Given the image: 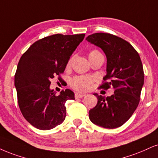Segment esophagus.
<instances>
[{
  "label": "esophagus",
  "mask_w": 158,
  "mask_h": 158,
  "mask_svg": "<svg viewBox=\"0 0 158 158\" xmlns=\"http://www.w3.org/2000/svg\"><path fill=\"white\" fill-rule=\"evenodd\" d=\"M85 94H80V93H76L75 94V98H82V97H85Z\"/></svg>",
  "instance_id": "obj_1"
}]
</instances>
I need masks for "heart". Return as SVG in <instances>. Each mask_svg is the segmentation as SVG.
Here are the masks:
<instances>
[{
    "label": "heart",
    "mask_w": 158,
    "mask_h": 158,
    "mask_svg": "<svg viewBox=\"0 0 158 158\" xmlns=\"http://www.w3.org/2000/svg\"><path fill=\"white\" fill-rule=\"evenodd\" d=\"M102 55L100 53V51L97 50H93L90 51L89 53V58L91 57V56H99ZM70 63H71V59L69 60V62H68V65H69ZM91 81V77H81V76H79V77H76L75 78H73L71 81V85L73 86L75 90L80 91H86L87 89L89 88V85H90Z\"/></svg>",
    "instance_id": "b5f03b06"
}]
</instances>
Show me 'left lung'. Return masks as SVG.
Segmentation results:
<instances>
[{
	"instance_id": "8db88e82",
	"label": "left lung",
	"mask_w": 158,
	"mask_h": 158,
	"mask_svg": "<svg viewBox=\"0 0 158 158\" xmlns=\"http://www.w3.org/2000/svg\"><path fill=\"white\" fill-rule=\"evenodd\" d=\"M85 40L101 48L106 56V75L103 80L108 82L100 88L114 89L110 97L94 94L98 101L89 110V119L102 127L117 128L131 117L139 106L144 82L141 60L129 42L114 35L96 33Z\"/></svg>"
}]
</instances>
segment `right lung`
Wrapping results in <instances>:
<instances>
[{
  "label": "right lung",
  "instance_id": "add662e5",
  "mask_svg": "<svg viewBox=\"0 0 158 158\" xmlns=\"http://www.w3.org/2000/svg\"><path fill=\"white\" fill-rule=\"evenodd\" d=\"M84 36V34L47 36L34 42L21 56L15 75L18 105L24 118L37 129H52L65 119L64 104L75 100V94L67 89L56 95L50 88V80L64 73Z\"/></svg>",
  "mask_w": 158,
  "mask_h": 158
}]
</instances>
